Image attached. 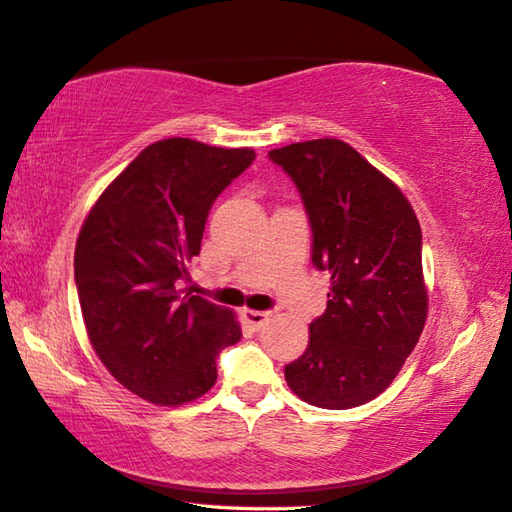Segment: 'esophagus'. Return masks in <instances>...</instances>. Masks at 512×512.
I'll return each mask as SVG.
<instances>
[{"mask_svg":"<svg viewBox=\"0 0 512 512\" xmlns=\"http://www.w3.org/2000/svg\"><path fill=\"white\" fill-rule=\"evenodd\" d=\"M243 320L252 329H260L267 320V311H254V309H243Z\"/></svg>","mask_w":512,"mask_h":512,"instance_id":"obj_1","label":"esophagus"}]
</instances>
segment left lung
Here are the masks:
<instances>
[{"label":"left lung","mask_w":512,"mask_h":512,"mask_svg":"<svg viewBox=\"0 0 512 512\" xmlns=\"http://www.w3.org/2000/svg\"><path fill=\"white\" fill-rule=\"evenodd\" d=\"M267 156L305 205L311 263L331 274L325 314L285 380L320 409L360 406L389 387L424 329L420 223L398 185L344 141L291 143Z\"/></svg>","instance_id":"obj_1"}]
</instances>
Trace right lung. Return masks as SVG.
I'll return each mask as SVG.
<instances>
[{
  "label": "right lung",
  "instance_id": "obj_1",
  "mask_svg": "<svg viewBox=\"0 0 512 512\" xmlns=\"http://www.w3.org/2000/svg\"><path fill=\"white\" fill-rule=\"evenodd\" d=\"M249 148L165 139L99 196L75 249L88 338L106 369L143 400L176 406L216 382V358L241 340L232 311L185 294L214 201L254 163Z\"/></svg>",
  "mask_w": 512,
  "mask_h": 512
}]
</instances>
